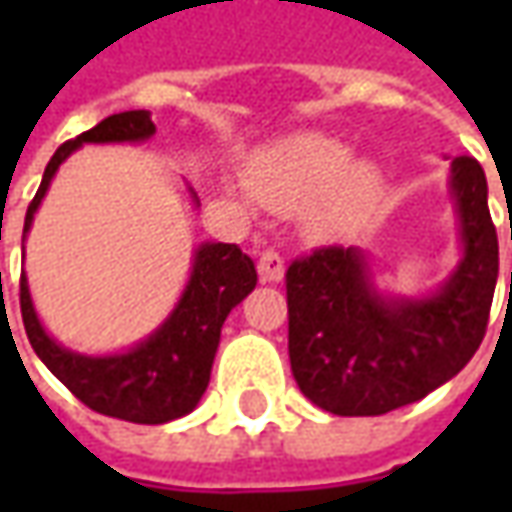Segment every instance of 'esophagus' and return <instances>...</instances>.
I'll return each instance as SVG.
<instances>
[{
    "mask_svg": "<svg viewBox=\"0 0 512 512\" xmlns=\"http://www.w3.org/2000/svg\"><path fill=\"white\" fill-rule=\"evenodd\" d=\"M256 267H259V279L262 282H282L285 279V259L276 250H262Z\"/></svg>",
    "mask_w": 512,
    "mask_h": 512,
    "instance_id": "obj_1",
    "label": "esophagus"
}]
</instances>
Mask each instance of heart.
I'll return each instance as SVG.
<instances>
[{"label": "heart", "mask_w": 512, "mask_h": 512, "mask_svg": "<svg viewBox=\"0 0 512 512\" xmlns=\"http://www.w3.org/2000/svg\"><path fill=\"white\" fill-rule=\"evenodd\" d=\"M247 187L270 210H302V225L316 239H333L379 205L384 179L373 162H350L339 139L296 133L250 156Z\"/></svg>", "instance_id": "obj_1"}]
</instances>
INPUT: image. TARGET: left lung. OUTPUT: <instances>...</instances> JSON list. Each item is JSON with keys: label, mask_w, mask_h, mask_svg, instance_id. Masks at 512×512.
<instances>
[{"label": "left lung", "mask_w": 512, "mask_h": 512, "mask_svg": "<svg viewBox=\"0 0 512 512\" xmlns=\"http://www.w3.org/2000/svg\"><path fill=\"white\" fill-rule=\"evenodd\" d=\"M450 193L464 253L430 296H382L356 247H319L287 267L290 370L316 407L382 416L450 382L479 350L499 279V239L473 156L453 159Z\"/></svg>", "instance_id": "1"}]
</instances>
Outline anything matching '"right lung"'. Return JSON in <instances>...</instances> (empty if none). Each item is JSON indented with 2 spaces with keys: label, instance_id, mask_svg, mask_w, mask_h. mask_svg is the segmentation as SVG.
I'll use <instances>...</instances> for the list:
<instances>
[{
  "label": "right lung",
  "instance_id": "add662e5",
  "mask_svg": "<svg viewBox=\"0 0 512 512\" xmlns=\"http://www.w3.org/2000/svg\"><path fill=\"white\" fill-rule=\"evenodd\" d=\"M153 133L156 125L150 122L148 110H125L65 142L50 156L42 185L28 205L25 233L33 225V213L39 210V202L48 193L50 179L73 150L88 142H145ZM253 287L256 267L253 259L242 253V247L205 242L193 256L190 282L173 313L145 342L113 356H85L53 342L33 310L25 273L19 282V307L30 347L79 402L113 419L133 424H165L187 416L199 404L210 382V367L216 359L227 313Z\"/></svg>",
  "mask_w": 512,
  "mask_h": 512
}]
</instances>
